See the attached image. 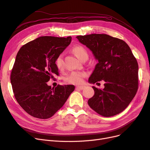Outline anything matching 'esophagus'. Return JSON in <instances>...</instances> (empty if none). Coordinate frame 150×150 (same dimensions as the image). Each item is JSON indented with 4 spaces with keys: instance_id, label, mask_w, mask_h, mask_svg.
<instances>
[{
    "instance_id": "esophagus-1",
    "label": "esophagus",
    "mask_w": 150,
    "mask_h": 150,
    "mask_svg": "<svg viewBox=\"0 0 150 150\" xmlns=\"http://www.w3.org/2000/svg\"><path fill=\"white\" fill-rule=\"evenodd\" d=\"M85 88V86H76V89H78V90H83Z\"/></svg>"
}]
</instances>
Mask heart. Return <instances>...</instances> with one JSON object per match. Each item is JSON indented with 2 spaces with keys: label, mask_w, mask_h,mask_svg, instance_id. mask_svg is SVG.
I'll list each match as a JSON object with an SVG mask.
<instances>
[{
  "label": "heart",
  "mask_w": 150,
  "mask_h": 150,
  "mask_svg": "<svg viewBox=\"0 0 150 150\" xmlns=\"http://www.w3.org/2000/svg\"><path fill=\"white\" fill-rule=\"evenodd\" d=\"M72 52L78 57L79 59L82 61L83 59L88 57V54L86 49L81 46H75L72 49ZM55 64L58 70L62 71L64 68V56L61 54L59 55L55 60ZM87 76V73L83 71H72L68 74L64 79L65 82L68 84L79 85L81 84L84 81V79Z\"/></svg>",
  "instance_id": "b5f03b06"
}]
</instances>
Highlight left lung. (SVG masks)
<instances>
[{
    "label": "left lung",
    "mask_w": 150,
    "mask_h": 150,
    "mask_svg": "<svg viewBox=\"0 0 150 150\" xmlns=\"http://www.w3.org/2000/svg\"><path fill=\"white\" fill-rule=\"evenodd\" d=\"M76 38L98 61L89 83L105 82L103 89L93 86L94 94L88 101L89 106L104 117L119 114L133 100L138 88V64L131 49L124 40L107 34Z\"/></svg>",
    "instance_id": "obj_1"
}]
</instances>
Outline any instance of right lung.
I'll use <instances>...</instances> for the list:
<instances>
[{
  "label": "right lung",
  "instance_id": "add662e5",
  "mask_svg": "<svg viewBox=\"0 0 150 150\" xmlns=\"http://www.w3.org/2000/svg\"><path fill=\"white\" fill-rule=\"evenodd\" d=\"M71 39L42 36L25 44L17 52L11 82L17 101L30 116L40 119L52 117L74 91V85L52 88L47 84L59 75L55 60Z\"/></svg>",
  "mask_w": 150,
  "mask_h": 150
}]
</instances>
